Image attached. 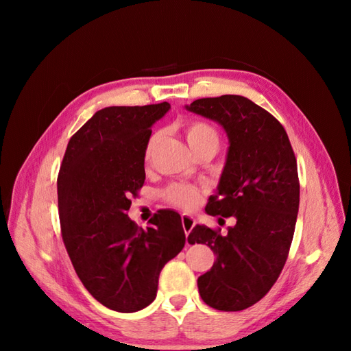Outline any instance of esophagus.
Segmentation results:
<instances>
[{"label": "esophagus", "instance_id": "1", "mask_svg": "<svg viewBox=\"0 0 351 351\" xmlns=\"http://www.w3.org/2000/svg\"><path fill=\"white\" fill-rule=\"evenodd\" d=\"M181 221H182V228H184L185 237H189V234L191 232V229L195 228V225H196V220L193 219L191 215H189V214H182L181 215Z\"/></svg>", "mask_w": 351, "mask_h": 351}]
</instances>
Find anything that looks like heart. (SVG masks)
Segmentation results:
<instances>
[{"label":"heart","mask_w":351,"mask_h":351,"mask_svg":"<svg viewBox=\"0 0 351 351\" xmlns=\"http://www.w3.org/2000/svg\"><path fill=\"white\" fill-rule=\"evenodd\" d=\"M184 136L187 140V145L190 146L191 152L199 151V149H214L217 151L219 147V134L210 123L202 121L189 122L184 128ZM156 134L149 138L146 145V156L151 155L152 149L156 141ZM164 197L171 205H176L184 210H190V208L196 206L199 204L200 197H202V191L193 185H171L166 191H164Z\"/></svg>","instance_id":"heart-1"}]
</instances>
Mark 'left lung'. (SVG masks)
<instances>
[{
  "label": "left lung",
  "instance_id": "8db88e82",
  "mask_svg": "<svg viewBox=\"0 0 351 351\" xmlns=\"http://www.w3.org/2000/svg\"><path fill=\"white\" fill-rule=\"evenodd\" d=\"M185 110L226 132L225 167L205 213L235 219L228 235L205 225L189 235L190 244L215 253L211 270L199 276V294L214 309L243 311L263 299L285 265L300 202L295 156L283 126L244 96L202 98Z\"/></svg>",
  "mask_w": 351,
  "mask_h": 351
}]
</instances>
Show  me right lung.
<instances>
[{"label": "right lung", "mask_w": 351, "mask_h": 351, "mask_svg": "<svg viewBox=\"0 0 351 351\" xmlns=\"http://www.w3.org/2000/svg\"><path fill=\"white\" fill-rule=\"evenodd\" d=\"M169 102L107 107L73 134L57 180L63 241L80 280L117 312H137L156 297L158 278L185 244L181 215L160 210L146 229L128 217L145 182L146 145Z\"/></svg>", "instance_id": "1"}]
</instances>
